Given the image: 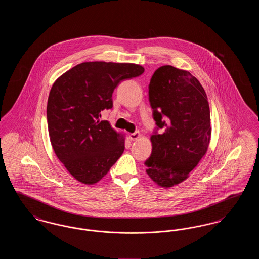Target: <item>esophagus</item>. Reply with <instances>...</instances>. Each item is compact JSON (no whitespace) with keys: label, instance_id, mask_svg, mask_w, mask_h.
Masks as SVG:
<instances>
[{"label":"esophagus","instance_id":"1","mask_svg":"<svg viewBox=\"0 0 259 259\" xmlns=\"http://www.w3.org/2000/svg\"><path fill=\"white\" fill-rule=\"evenodd\" d=\"M140 137H141V134L137 131V132L129 134V140H130V141H135V140H138Z\"/></svg>","mask_w":259,"mask_h":259}]
</instances>
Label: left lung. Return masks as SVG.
I'll return each mask as SVG.
<instances>
[{
    "label": "left lung",
    "mask_w": 259,
    "mask_h": 259,
    "mask_svg": "<svg viewBox=\"0 0 259 259\" xmlns=\"http://www.w3.org/2000/svg\"><path fill=\"white\" fill-rule=\"evenodd\" d=\"M156 130L145 162L149 178L162 187L187 179L209 148L211 127L207 94L189 72L170 65L158 68L148 85ZM164 128L158 135L157 130Z\"/></svg>",
    "instance_id": "1"
}]
</instances>
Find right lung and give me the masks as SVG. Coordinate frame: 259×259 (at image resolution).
Listing matches in <instances>:
<instances>
[{
  "mask_svg": "<svg viewBox=\"0 0 259 259\" xmlns=\"http://www.w3.org/2000/svg\"><path fill=\"white\" fill-rule=\"evenodd\" d=\"M145 69L132 63L84 62L53 83L47 107L50 143L65 168L84 185L106 176L123 153L124 136L101 120L112 108V93Z\"/></svg>",
  "mask_w": 259,
  "mask_h": 259,
  "instance_id": "obj_1",
  "label": "right lung"
}]
</instances>
